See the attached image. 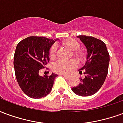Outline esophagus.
<instances>
[{"mask_svg": "<svg viewBox=\"0 0 123 123\" xmlns=\"http://www.w3.org/2000/svg\"><path fill=\"white\" fill-rule=\"evenodd\" d=\"M62 75L64 78H70V76L69 75H67V74H61Z\"/></svg>", "mask_w": 123, "mask_h": 123, "instance_id": "34e87169", "label": "esophagus"}]
</instances>
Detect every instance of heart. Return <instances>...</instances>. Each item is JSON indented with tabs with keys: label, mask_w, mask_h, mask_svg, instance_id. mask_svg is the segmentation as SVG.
I'll list each match as a JSON object with an SVG mask.
<instances>
[{
	"label": "heart",
	"mask_w": 123,
	"mask_h": 123,
	"mask_svg": "<svg viewBox=\"0 0 123 123\" xmlns=\"http://www.w3.org/2000/svg\"><path fill=\"white\" fill-rule=\"evenodd\" d=\"M62 45H64V47H66L67 48L72 51V55L78 61L81 62L85 59L86 55L84 51L78 49L80 48V43L76 39L72 38H68L63 41L62 42ZM56 56V47L53 45L51 47V48L49 50V56L51 59H55ZM76 67H77V63L74 60H70L68 61L59 60L53 64V70L58 74H68L72 70L75 69Z\"/></svg>",
	"instance_id": "obj_1"
}]
</instances>
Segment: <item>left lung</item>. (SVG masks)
Listing matches in <instances>:
<instances>
[{
  "label": "left lung",
  "instance_id": "8db88e82",
  "mask_svg": "<svg viewBox=\"0 0 123 123\" xmlns=\"http://www.w3.org/2000/svg\"><path fill=\"white\" fill-rule=\"evenodd\" d=\"M80 41L87 49V59L85 65L79 70L84 74V78H80L77 86L72 88L76 95L86 97L97 92L105 80L108 73L109 55L105 43L97 38L78 35Z\"/></svg>",
  "mask_w": 123,
  "mask_h": 123
}]
</instances>
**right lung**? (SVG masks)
I'll return each mask as SVG.
<instances>
[{"mask_svg": "<svg viewBox=\"0 0 123 123\" xmlns=\"http://www.w3.org/2000/svg\"><path fill=\"white\" fill-rule=\"evenodd\" d=\"M57 40L30 36L16 46L14 56L15 74L20 88L30 98L40 99L51 92L58 75L52 73L41 76L39 71L49 61V50Z\"/></svg>", "mask_w": 123, "mask_h": 123, "instance_id": "add662e5", "label": "right lung"}]
</instances>
